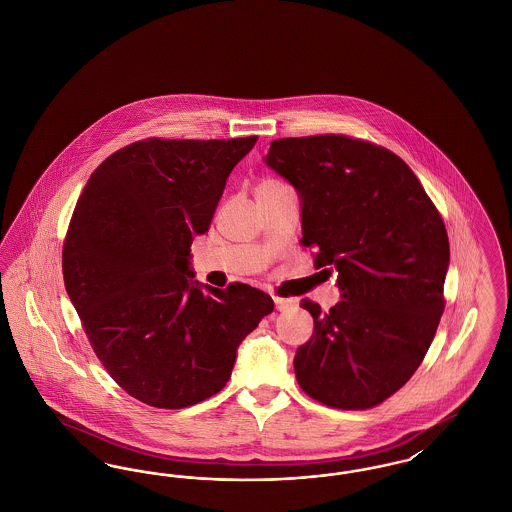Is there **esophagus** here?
Segmentation results:
<instances>
[{
	"instance_id": "34e87169",
	"label": "esophagus",
	"mask_w": 512,
	"mask_h": 512,
	"mask_svg": "<svg viewBox=\"0 0 512 512\" xmlns=\"http://www.w3.org/2000/svg\"><path fill=\"white\" fill-rule=\"evenodd\" d=\"M274 305H276L278 311H286V309H290V307L295 305V301L293 299H286V297H274Z\"/></svg>"
}]
</instances>
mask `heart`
I'll use <instances>...</instances> for the list:
<instances>
[{
  "label": "heart",
  "instance_id": "b5f03b06",
  "mask_svg": "<svg viewBox=\"0 0 512 512\" xmlns=\"http://www.w3.org/2000/svg\"><path fill=\"white\" fill-rule=\"evenodd\" d=\"M265 182H274V180H265Z\"/></svg>",
  "mask_w": 512,
  "mask_h": 512
}]
</instances>
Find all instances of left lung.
Listing matches in <instances>:
<instances>
[{"label": "left lung", "instance_id": "obj_1", "mask_svg": "<svg viewBox=\"0 0 512 512\" xmlns=\"http://www.w3.org/2000/svg\"><path fill=\"white\" fill-rule=\"evenodd\" d=\"M268 167L301 197V244L338 270L328 313L303 299L313 338L295 378L334 409L365 411L401 390L422 363L445 309L449 240L409 165L386 147L343 134L270 142Z\"/></svg>", "mask_w": 512, "mask_h": 512}]
</instances>
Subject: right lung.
<instances>
[{
    "instance_id": "1",
    "label": "right lung",
    "mask_w": 512,
    "mask_h": 512,
    "mask_svg": "<svg viewBox=\"0 0 512 512\" xmlns=\"http://www.w3.org/2000/svg\"><path fill=\"white\" fill-rule=\"evenodd\" d=\"M255 142L140 140L109 155L76 201L65 288L101 365L149 407L184 409L219 393L238 345L274 309L247 284L203 290L190 280L194 236Z\"/></svg>"
}]
</instances>
